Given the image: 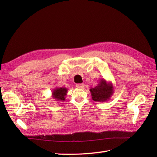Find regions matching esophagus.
<instances>
[{
    "label": "esophagus",
    "instance_id": "34e87169",
    "mask_svg": "<svg viewBox=\"0 0 157 157\" xmlns=\"http://www.w3.org/2000/svg\"><path fill=\"white\" fill-rule=\"evenodd\" d=\"M75 86L78 88H79V89H82V88H84V84H77L75 85Z\"/></svg>",
    "mask_w": 157,
    "mask_h": 157
}]
</instances>
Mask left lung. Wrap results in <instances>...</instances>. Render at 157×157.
<instances>
[{"label":"left lung","mask_w":157,"mask_h":157,"mask_svg":"<svg viewBox=\"0 0 157 157\" xmlns=\"http://www.w3.org/2000/svg\"><path fill=\"white\" fill-rule=\"evenodd\" d=\"M90 92L93 101L99 102H106L112 97L114 93V86L111 82H107L105 79H101L97 86L90 88Z\"/></svg>","instance_id":"obj_1"}]
</instances>
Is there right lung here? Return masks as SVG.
Returning <instances> with one entry per match:
<instances>
[{"label":"right lung","mask_w":157,"mask_h":157,"mask_svg":"<svg viewBox=\"0 0 157 157\" xmlns=\"http://www.w3.org/2000/svg\"><path fill=\"white\" fill-rule=\"evenodd\" d=\"M67 88L65 87L55 88L52 92V98L56 101L63 102L65 101V96L67 94Z\"/></svg>","instance_id":"1"}]
</instances>
